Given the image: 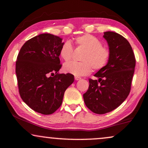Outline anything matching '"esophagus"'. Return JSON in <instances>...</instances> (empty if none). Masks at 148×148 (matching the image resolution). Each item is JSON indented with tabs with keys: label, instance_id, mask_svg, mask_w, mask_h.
Returning a JSON list of instances; mask_svg holds the SVG:
<instances>
[{
	"label": "esophagus",
	"instance_id": "esophagus-1",
	"mask_svg": "<svg viewBox=\"0 0 148 148\" xmlns=\"http://www.w3.org/2000/svg\"><path fill=\"white\" fill-rule=\"evenodd\" d=\"M74 78H75V79H76V80H79V79H82L81 77H78V76H75Z\"/></svg>",
	"mask_w": 148,
	"mask_h": 148
}]
</instances>
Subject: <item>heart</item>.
I'll return each mask as SVG.
<instances>
[{"label":"heart","instance_id":"obj_1","mask_svg":"<svg viewBox=\"0 0 148 148\" xmlns=\"http://www.w3.org/2000/svg\"><path fill=\"white\" fill-rule=\"evenodd\" d=\"M75 42L77 46L86 51L82 56V62H70L64 64L65 72L75 76H86L91 73L93 68L100 70L106 66L110 57V51L106 47L102 46V42L91 34H86L77 37ZM73 49L69 41L64 42L60 49V56L65 61L72 59Z\"/></svg>","mask_w":148,"mask_h":148}]
</instances>
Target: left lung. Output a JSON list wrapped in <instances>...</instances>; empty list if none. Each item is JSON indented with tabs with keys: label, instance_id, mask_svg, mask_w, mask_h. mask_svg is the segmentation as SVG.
<instances>
[{
	"label": "left lung",
	"instance_id": "obj_1",
	"mask_svg": "<svg viewBox=\"0 0 148 148\" xmlns=\"http://www.w3.org/2000/svg\"><path fill=\"white\" fill-rule=\"evenodd\" d=\"M108 45L110 59L106 66L89 79V89L84 94L86 106L92 112L104 114L120 106L131 91L136 60L132 47L126 38L117 32H104Z\"/></svg>",
	"mask_w": 148,
	"mask_h": 148
}]
</instances>
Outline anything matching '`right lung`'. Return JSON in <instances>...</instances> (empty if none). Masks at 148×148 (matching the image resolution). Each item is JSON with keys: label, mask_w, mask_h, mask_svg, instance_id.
Here are the masks:
<instances>
[{"label": "right lung", "mask_w": 148, "mask_h": 148, "mask_svg": "<svg viewBox=\"0 0 148 148\" xmlns=\"http://www.w3.org/2000/svg\"><path fill=\"white\" fill-rule=\"evenodd\" d=\"M62 38L38 34L27 40L17 57L16 73L20 96L38 113L49 115L61 106L66 89L73 83L71 74H59Z\"/></svg>", "instance_id": "add662e5"}]
</instances>
